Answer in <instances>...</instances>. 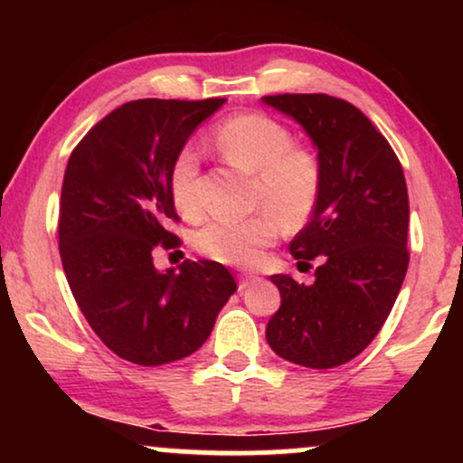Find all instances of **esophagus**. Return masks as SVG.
I'll list each match as a JSON object with an SVG mask.
<instances>
[{"label": "esophagus", "instance_id": "1", "mask_svg": "<svg viewBox=\"0 0 463 463\" xmlns=\"http://www.w3.org/2000/svg\"><path fill=\"white\" fill-rule=\"evenodd\" d=\"M254 283H259V276H254V274H241V276H239V291L248 289V287L254 285Z\"/></svg>", "mask_w": 463, "mask_h": 463}]
</instances>
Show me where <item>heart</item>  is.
<instances>
[{
  "label": "heart",
  "mask_w": 463,
  "mask_h": 463,
  "mask_svg": "<svg viewBox=\"0 0 463 463\" xmlns=\"http://www.w3.org/2000/svg\"><path fill=\"white\" fill-rule=\"evenodd\" d=\"M215 150L228 163L254 174V204L263 213L248 220H213L195 235L202 254L220 263L250 268L257 265L279 235V219L285 228L307 224L322 187V169L316 154L294 146V135L280 121L263 113H243L226 119L213 132ZM200 158L194 146L174 154L167 172L169 198L178 213H198L195 180Z\"/></svg>",
  "instance_id": "1"
}]
</instances>
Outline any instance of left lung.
Segmentation results:
<instances>
[{"label":"left lung","mask_w":463,"mask_h":463,"mask_svg":"<svg viewBox=\"0 0 463 463\" xmlns=\"http://www.w3.org/2000/svg\"><path fill=\"white\" fill-rule=\"evenodd\" d=\"M302 126L317 150L322 187L294 241L316 280L274 274L280 307L265 337L279 357L313 370L354 359L381 331L405 280L409 198L401 161L357 106L324 93L261 98Z\"/></svg>","instance_id":"obj_1"}]
</instances>
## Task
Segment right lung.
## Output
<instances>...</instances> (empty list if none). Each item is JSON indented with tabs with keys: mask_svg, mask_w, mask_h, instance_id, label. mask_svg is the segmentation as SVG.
<instances>
[{
	"mask_svg": "<svg viewBox=\"0 0 463 463\" xmlns=\"http://www.w3.org/2000/svg\"><path fill=\"white\" fill-rule=\"evenodd\" d=\"M224 98L135 99L93 126L69 156L61 191L62 269L89 326L117 357L172 364L195 353L237 291L217 261L156 269L152 250L174 248L178 222L167 172Z\"/></svg>",
	"mask_w": 463,
	"mask_h": 463,
	"instance_id": "obj_1",
	"label": "right lung"
}]
</instances>
